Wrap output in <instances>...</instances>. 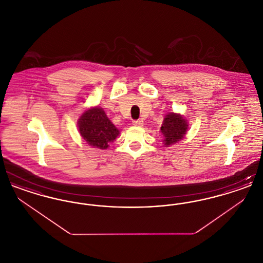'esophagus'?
Segmentation results:
<instances>
[{
  "instance_id": "obj_1",
  "label": "esophagus",
  "mask_w": 263,
  "mask_h": 263,
  "mask_svg": "<svg viewBox=\"0 0 263 263\" xmlns=\"http://www.w3.org/2000/svg\"><path fill=\"white\" fill-rule=\"evenodd\" d=\"M144 124V122H143V120L142 119H139V120H134L133 121V125L138 126V127H141V126H143Z\"/></svg>"
}]
</instances>
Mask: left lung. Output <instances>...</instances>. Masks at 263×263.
<instances>
[{"label":"left lung","instance_id":"left-lung-1","mask_svg":"<svg viewBox=\"0 0 263 263\" xmlns=\"http://www.w3.org/2000/svg\"><path fill=\"white\" fill-rule=\"evenodd\" d=\"M187 129V120L182 115L174 112L166 114L161 127L164 146L170 147L180 141L186 134Z\"/></svg>","mask_w":263,"mask_h":263}]
</instances>
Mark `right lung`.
Instances as JSON below:
<instances>
[{
	"instance_id": "1",
	"label": "right lung",
	"mask_w": 263,
	"mask_h": 263,
	"mask_svg": "<svg viewBox=\"0 0 263 263\" xmlns=\"http://www.w3.org/2000/svg\"><path fill=\"white\" fill-rule=\"evenodd\" d=\"M78 128L81 136L89 146L101 150L107 149L108 144L119 135V130L99 106L91 107L81 115Z\"/></svg>"
}]
</instances>
